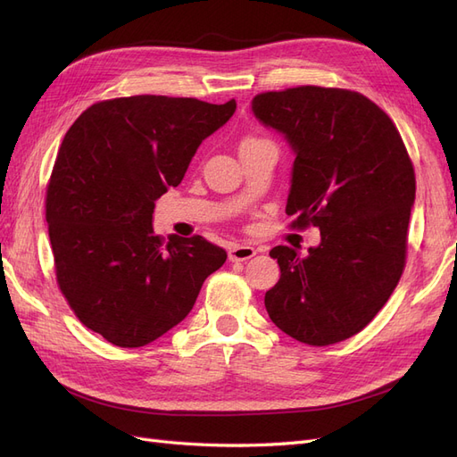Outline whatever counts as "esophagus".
<instances>
[{"instance_id":"34e87169","label":"esophagus","mask_w":457,"mask_h":457,"mask_svg":"<svg viewBox=\"0 0 457 457\" xmlns=\"http://www.w3.org/2000/svg\"><path fill=\"white\" fill-rule=\"evenodd\" d=\"M255 247L252 245H244V244H234L228 247V259L230 261H245L252 259L255 255Z\"/></svg>"}]
</instances>
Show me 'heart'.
Returning <instances> with one entry per match:
<instances>
[{
    "label": "heart",
    "instance_id": "obj_1",
    "mask_svg": "<svg viewBox=\"0 0 457 457\" xmlns=\"http://www.w3.org/2000/svg\"><path fill=\"white\" fill-rule=\"evenodd\" d=\"M262 141H265V139H257V137H247V139L242 141L240 146H244V145H253V143H262Z\"/></svg>",
    "mask_w": 457,
    "mask_h": 457
}]
</instances>
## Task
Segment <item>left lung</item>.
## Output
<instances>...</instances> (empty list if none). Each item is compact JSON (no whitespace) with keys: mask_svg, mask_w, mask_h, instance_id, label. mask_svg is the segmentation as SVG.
I'll return each mask as SVG.
<instances>
[{"mask_svg":"<svg viewBox=\"0 0 457 457\" xmlns=\"http://www.w3.org/2000/svg\"><path fill=\"white\" fill-rule=\"evenodd\" d=\"M259 121L295 152L286 213L320 228L307 257L276 245L280 280L265 294L270 320L324 347L362 331L406 267L416 173L393 120L362 93L299 86L253 96Z\"/></svg>","mask_w":457,"mask_h":457,"instance_id":"8db88e82","label":"left lung"}]
</instances>
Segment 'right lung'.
<instances>
[{
	"label": "right lung",
	"mask_w": 457,
	"mask_h": 457,
	"mask_svg": "<svg viewBox=\"0 0 457 457\" xmlns=\"http://www.w3.org/2000/svg\"><path fill=\"white\" fill-rule=\"evenodd\" d=\"M234 110V99L120 96L89 106L64 135L46 192L54 274L78 320L116 347H145L177 326L227 261L202 237L165 242L152 213Z\"/></svg>",
	"instance_id": "right-lung-1"
}]
</instances>
